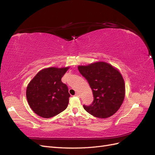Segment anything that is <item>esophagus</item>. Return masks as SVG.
Segmentation results:
<instances>
[{
	"instance_id": "34e87169",
	"label": "esophagus",
	"mask_w": 155,
	"mask_h": 155,
	"mask_svg": "<svg viewBox=\"0 0 155 155\" xmlns=\"http://www.w3.org/2000/svg\"><path fill=\"white\" fill-rule=\"evenodd\" d=\"M79 96L80 95H79V94H78V93H76V94H75V96H77V97H79Z\"/></svg>"
}]
</instances>
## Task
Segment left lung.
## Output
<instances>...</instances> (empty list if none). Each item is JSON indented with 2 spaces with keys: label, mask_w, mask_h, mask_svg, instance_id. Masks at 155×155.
<instances>
[{
  "label": "left lung",
  "mask_w": 155,
  "mask_h": 155,
  "mask_svg": "<svg viewBox=\"0 0 155 155\" xmlns=\"http://www.w3.org/2000/svg\"><path fill=\"white\" fill-rule=\"evenodd\" d=\"M78 70L92 91L94 100L83 108L91 115L107 118L117 112L125 97V83L118 70L105 62H97Z\"/></svg>",
  "instance_id": "obj_1"
}]
</instances>
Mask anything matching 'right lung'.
<instances>
[{"label": "right lung", "instance_id": "add662e5", "mask_svg": "<svg viewBox=\"0 0 155 155\" xmlns=\"http://www.w3.org/2000/svg\"><path fill=\"white\" fill-rule=\"evenodd\" d=\"M68 69V67L43 69L30 82L26 88V98L35 114L48 118L67 109L70 95L61 78Z\"/></svg>", "mask_w": 155, "mask_h": 155}]
</instances>
